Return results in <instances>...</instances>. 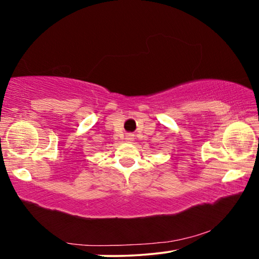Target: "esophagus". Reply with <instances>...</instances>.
I'll list each match as a JSON object with an SVG mask.
<instances>
[{"label": "esophagus", "instance_id": "obj_1", "mask_svg": "<svg viewBox=\"0 0 259 259\" xmlns=\"http://www.w3.org/2000/svg\"><path fill=\"white\" fill-rule=\"evenodd\" d=\"M126 141L127 142H133L134 141V134H127Z\"/></svg>", "mask_w": 259, "mask_h": 259}]
</instances>
